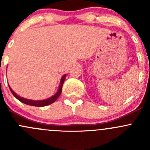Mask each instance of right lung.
I'll return each mask as SVG.
<instances>
[{
  "mask_svg": "<svg viewBox=\"0 0 150 150\" xmlns=\"http://www.w3.org/2000/svg\"><path fill=\"white\" fill-rule=\"evenodd\" d=\"M65 77H66V74L65 75H63L61 81H60L59 86V89H58V91H57V93H56L54 96H51V97L48 98V99H44V100L35 101V100H31V99H25V98L21 97V96H18V95L16 94V93H15V92L13 91L9 85H8V87H9L10 91H11V92L12 93V94H13V96H14L15 97L18 99V100H19L21 102H22V103L26 104H28V105H30V106H35V107H44V106L49 105V104L54 103V102H55L57 99H58L59 96H60V94H61V93H62V89L63 83H64V80H65Z\"/></svg>",
  "mask_w": 150,
  "mask_h": 150,
  "instance_id": "obj_1",
  "label": "right lung"
}]
</instances>
